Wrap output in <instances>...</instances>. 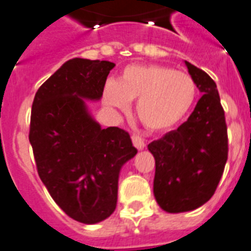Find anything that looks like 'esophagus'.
Instances as JSON below:
<instances>
[{
	"label": "esophagus",
	"instance_id": "1",
	"mask_svg": "<svg viewBox=\"0 0 251 251\" xmlns=\"http://www.w3.org/2000/svg\"><path fill=\"white\" fill-rule=\"evenodd\" d=\"M131 139H132V144H134V147H135L136 149H139V151L144 149V147H145L144 139L140 138L139 135H132Z\"/></svg>",
	"mask_w": 251,
	"mask_h": 251
}]
</instances>
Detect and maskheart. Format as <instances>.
<instances>
[{
  "instance_id": "heart-1",
  "label": "heart",
  "mask_w": 251,
  "mask_h": 251,
  "mask_svg": "<svg viewBox=\"0 0 251 251\" xmlns=\"http://www.w3.org/2000/svg\"><path fill=\"white\" fill-rule=\"evenodd\" d=\"M197 98L195 80L185 71L163 65H130L117 81L108 80L103 100L111 108L127 111L136 100V116L151 131L178 125L190 112Z\"/></svg>"
}]
</instances>
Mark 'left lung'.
Returning a JSON list of instances; mask_svg holds the SVG:
<instances>
[{"label":"left lung","instance_id":"1","mask_svg":"<svg viewBox=\"0 0 251 251\" xmlns=\"http://www.w3.org/2000/svg\"><path fill=\"white\" fill-rule=\"evenodd\" d=\"M185 65L203 96L187 121L148 145L155 159L153 193L168 213L189 212L207 203L228 154L225 111L216 83L190 62Z\"/></svg>","mask_w":251,"mask_h":251}]
</instances>
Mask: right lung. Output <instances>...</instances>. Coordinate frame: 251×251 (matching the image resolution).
<instances>
[{
  "label": "right lung",
  "mask_w": 251,
  "mask_h": 251,
  "mask_svg": "<svg viewBox=\"0 0 251 251\" xmlns=\"http://www.w3.org/2000/svg\"><path fill=\"white\" fill-rule=\"evenodd\" d=\"M113 62L66 61L42 84L31 106L29 142L38 175L73 220L94 225L117 204L122 166L138 153L129 132L102 129L86 100H100Z\"/></svg>",
  "instance_id": "1"
}]
</instances>
